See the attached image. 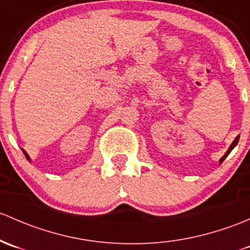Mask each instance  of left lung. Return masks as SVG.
<instances>
[{
  "label": "left lung",
  "mask_w": 250,
  "mask_h": 250,
  "mask_svg": "<svg viewBox=\"0 0 250 250\" xmlns=\"http://www.w3.org/2000/svg\"><path fill=\"white\" fill-rule=\"evenodd\" d=\"M238 140H240V135H238V136H237V137H236V138H235V140H233V142H232V143H231V146H229L228 151H226V153H225V154H224V156H223V158H221V159H220V160H219V163H220V164H221V163H223V161H224V160H225V159H226V156H228V155H229V154H230V153H231V150H232V149H233V148H235V146H237V143H238Z\"/></svg>",
  "instance_id": "obj_1"
}]
</instances>
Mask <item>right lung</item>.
<instances>
[{
	"instance_id": "obj_1",
	"label": "right lung",
	"mask_w": 250,
	"mask_h": 250,
	"mask_svg": "<svg viewBox=\"0 0 250 250\" xmlns=\"http://www.w3.org/2000/svg\"><path fill=\"white\" fill-rule=\"evenodd\" d=\"M22 153H24V154H25V156H26V159H27V160H29V161H30V156H29V155H27V153H26V151H25V150H22Z\"/></svg>"
}]
</instances>
